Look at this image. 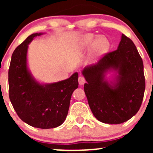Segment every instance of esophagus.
<instances>
[{
  "mask_svg": "<svg viewBox=\"0 0 153 153\" xmlns=\"http://www.w3.org/2000/svg\"><path fill=\"white\" fill-rule=\"evenodd\" d=\"M85 78H84L83 76H82V75H80L78 78V82L80 85H83L84 83H85Z\"/></svg>",
  "mask_w": 153,
  "mask_h": 153,
  "instance_id": "obj_1",
  "label": "esophagus"
}]
</instances>
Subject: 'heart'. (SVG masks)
<instances>
[{
  "label": "heart",
  "mask_w": 153,
  "mask_h": 153,
  "mask_svg": "<svg viewBox=\"0 0 153 153\" xmlns=\"http://www.w3.org/2000/svg\"><path fill=\"white\" fill-rule=\"evenodd\" d=\"M95 36L92 34H87L84 35L81 39V45L83 47H89L91 45V50L94 54V55L99 56L101 55L106 52L109 47V42L106 38L103 36H99L96 38L94 41ZM93 41L94 42H93Z\"/></svg>",
  "instance_id": "heart-1"
}]
</instances>
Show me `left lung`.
<instances>
[{
	"mask_svg": "<svg viewBox=\"0 0 153 153\" xmlns=\"http://www.w3.org/2000/svg\"><path fill=\"white\" fill-rule=\"evenodd\" d=\"M118 72L112 87L105 80V73ZM87 83L84 91L93 114L106 124H121L137 113L145 89L142 57L134 42L124 34L118 49L105 54L94 65L82 71Z\"/></svg>",
	"mask_w": 153,
	"mask_h": 153,
	"instance_id": "obj_1",
	"label": "left lung"
}]
</instances>
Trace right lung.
I'll list each match as a JSON object with an SVG mask.
<instances>
[{"label":"right lung","mask_w":153,"mask_h":153,"mask_svg":"<svg viewBox=\"0 0 153 153\" xmlns=\"http://www.w3.org/2000/svg\"><path fill=\"white\" fill-rule=\"evenodd\" d=\"M41 33L32 34L15 49L8 70L9 99L23 122L40 129H51L65 120L78 74L54 83L41 85L31 77L26 65L28 45Z\"/></svg>","instance_id":"obj_1"}]
</instances>
